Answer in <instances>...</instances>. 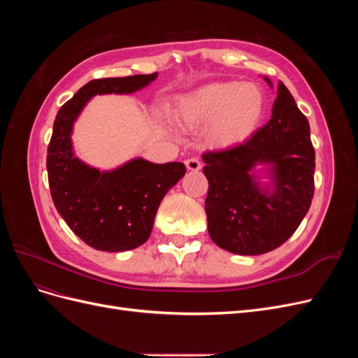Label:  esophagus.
I'll use <instances>...</instances> for the list:
<instances>
[{"label":"esophagus","instance_id":"obj_1","mask_svg":"<svg viewBox=\"0 0 358 358\" xmlns=\"http://www.w3.org/2000/svg\"><path fill=\"white\" fill-rule=\"evenodd\" d=\"M185 166H187V169L191 170V171H199V170L201 169V162H200L199 158H188V159L185 161Z\"/></svg>","mask_w":358,"mask_h":358}]
</instances>
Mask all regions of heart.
<instances>
[{
  "instance_id": "heart-1",
  "label": "heart",
  "mask_w": 358,
  "mask_h": 358,
  "mask_svg": "<svg viewBox=\"0 0 358 358\" xmlns=\"http://www.w3.org/2000/svg\"><path fill=\"white\" fill-rule=\"evenodd\" d=\"M264 109L263 94L255 85L215 82L179 100L175 117L182 125H209V140L218 148H233L251 137Z\"/></svg>"
}]
</instances>
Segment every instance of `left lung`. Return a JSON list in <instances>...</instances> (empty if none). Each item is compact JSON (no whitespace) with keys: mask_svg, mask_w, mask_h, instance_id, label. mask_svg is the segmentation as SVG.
Wrapping results in <instances>:
<instances>
[{"mask_svg":"<svg viewBox=\"0 0 358 358\" xmlns=\"http://www.w3.org/2000/svg\"><path fill=\"white\" fill-rule=\"evenodd\" d=\"M203 161L209 180L204 201L209 236L225 251H273L294 234L310 208L315 191L310 128L282 82L264 127L242 145L204 154ZM258 164L271 166L273 193L262 190L252 175Z\"/></svg>","mask_w":358,"mask_h":358,"instance_id":"obj_1","label":"left lung"}]
</instances>
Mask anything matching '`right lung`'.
Returning <instances> with one entry per match:
<instances>
[{
    "mask_svg": "<svg viewBox=\"0 0 358 358\" xmlns=\"http://www.w3.org/2000/svg\"><path fill=\"white\" fill-rule=\"evenodd\" d=\"M155 78L157 73L91 80L61 107L53 122L46 161L53 204L73 233L96 251L124 252L143 245L161 200L185 175V166L136 158L100 171L74 157L73 124L94 95L131 94Z\"/></svg>",
    "mask_w": 358,
    "mask_h": 358,
    "instance_id": "obj_1",
    "label": "right lung"
}]
</instances>
